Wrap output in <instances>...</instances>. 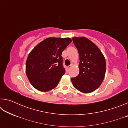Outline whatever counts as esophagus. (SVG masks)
<instances>
[{
    "mask_svg": "<svg viewBox=\"0 0 128 128\" xmlns=\"http://www.w3.org/2000/svg\"><path fill=\"white\" fill-rule=\"evenodd\" d=\"M71 67H72V66H66V70H69V69H70V68H71Z\"/></svg>",
    "mask_w": 128,
    "mask_h": 128,
    "instance_id": "esophagus-1",
    "label": "esophagus"
}]
</instances>
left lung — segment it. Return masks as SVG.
I'll use <instances>...</instances> for the list:
<instances>
[{"instance_id": "8db88e82", "label": "left lung", "mask_w": 128, "mask_h": 128, "mask_svg": "<svg viewBox=\"0 0 128 128\" xmlns=\"http://www.w3.org/2000/svg\"><path fill=\"white\" fill-rule=\"evenodd\" d=\"M80 55V73L71 78L74 87L84 93L97 89L105 76L106 60L100 50L85 37L72 38Z\"/></svg>"}]
</instances>
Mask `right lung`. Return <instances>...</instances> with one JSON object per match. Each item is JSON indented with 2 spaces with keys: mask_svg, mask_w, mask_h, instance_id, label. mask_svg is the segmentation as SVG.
<instances>
[{
  "mask_svg": "<svg viewBox=\"0 0 128 128\" xmlns=\"http://www.w3.org/2000/svg\"><path fill=\"white\" fill-rule=\"evenodd\" d=\"M71 42L69 38H48L29 53L26 62V73L36 90L48 92L58 85L66 72L62 52Z\"/></svg>",
  "mask_w": 128,
  "mask_h": 128,
  "instance_id": "right-lung-1",
  "label": "right lung"
}]
</instances>
